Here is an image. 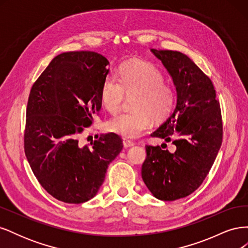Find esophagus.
<instances>
[{
  "label": "esophagus",
  "instance_id": "esophagus-1",
  "mask_svg": "<svg viewBox=\"0 0 248 248\" xmlns=\"http://www.w3.org/2000/svg\"><path fill=\"white\" fill-rule=\"evenodd\" d=\"M134 145V141L128 140V139H123V146L124 148H129Z\"/></svg>",
  "mask_w": 248,
  "mask_h": 248
}]
</instances>
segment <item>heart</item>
<instances>
[{
  "instance_id": "obj_1",
  "label": "heart",
  "mask_w": 248,
  "mask_h": 248,
  "mask_svg": "<svg viewBox=\"0 0 248 248\" xmlns=\"http://www.w3.org/2000/svg\"><path fill=\"white\" fill-rule=\"evenodd\" d=\"M119 80L114 76L104 79L100 90L102 107L110 114L121 108L125 95H136L132 111L110 119L108 129L118 136L133 139L140 137L157 122L164 121L175 107V90L163 80L162 72L151 63L131 62L121 66Z\"/></svg>"
}]
</instances>
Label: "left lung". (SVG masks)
<instances>
[{"mask_svg": "<svg viewBox=\"0 0 248 248\" xmlns=\"http://www.w3.org/2000/svg\"><path fill=\"white\" fill-rule=\"evenodd\" d=\"M151 51L177 92L174 111L151 137L172 139L176 151L147 145L141 178L156 199L175 201L197 190L212 168L222 142L221 111L211 79L191 59L180 51Z\"/></svg>", "mask_w": 248, "mask_h": 248, "instance_id": "left-lung-1", "label": "left lung"}]
</instances>
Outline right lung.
<instances>
[{
    "label": "right lung",
    "mask_w": 248,
    "mask_h": 248,
    "mask_svg": "<svg viewBox=\"0 0 248 248\" xmlns=\"http://www.w3.org/2000/svg\"><path fill=\"white\" fill-rule=\"evenodd\" d=\"M107 58L69 51L51 60L30 92L25 153L35 177L55 199L80 204L98 192L108 164L123 142L107 133L81 147L78 136L101 108L100 90L109 72Z\"/></svg>",
    "instance_id": "add662e5"
}]
</instances>
